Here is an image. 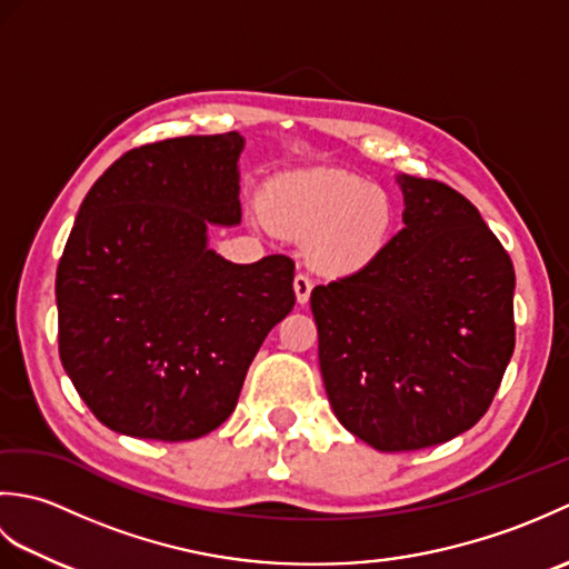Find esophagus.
Masks as SVG:
<instances>
[{"instance_id":"1","label":"esophagus","mask_w":569,"mask_h":569,"mask_svg":"<svg viewBox=\"0 0 569 569\" xmlns=\"http://www.w3.org/2000/svg\"><path fill=\"white\" fill-rule=\"evenodd\" d=\"M293 288H296L298 303H308V300H310V291H312V278H310V273L300 271V273L296 276Z\"/></svg>"}]
</instances>
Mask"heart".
Instances as JSON below:
<instances>
[{
  "mask_svg": "<svg viewBox=\"0 0 569 569\" xmlns=\"http://www.w3.org/2000/svg\"><path fill=\"white\" fill-rule=\"evenodd\" d=\"M269 222L286 234L316 237L312 251L330 269H359L386 244L393 222L389 192L342 168H310L271 180Z\"/></svg>",
  "mask_w": 569,
  "mask_h": 569,
  "instance_id": "obj_1",
  "label": "heart"
}]
</instances>
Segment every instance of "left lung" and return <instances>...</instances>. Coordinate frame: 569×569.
Here are the masks:
<instances>
[{
	"mask_svg": "<svg viewBox=\"0 0 569 569\" xmlns=\"http://www.w3.org/2000/svg\"><path fill=\"white\" fill-rule=\"evenodd\" d=\"M401 188V232L361 269L310 293L335 416L381 452L469 430L516 347L509 251L462 192L416 176Z\"/></svg>",
	"mask_w": 569,
	"mask_h": 569,
	"instance_id": "8db88e82",
	"label": "left lung"
}]
</instances>
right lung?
Wrapping results in <instances>:
<instances>
[{
  "mask_svg": "<svg viewBox=\"0 0 569 569\" xmlns=\"http://www.w3.org/2000/svg\"><path fill=\"white\" fill-rule=\"evenodd\" d=\"M237 131L127 151L94 180L56 271L58 352L102 426L180 442L232 416L251 359L296 306L293 259L232 263L208 224L241 220Z\"/></svg>",
  "mask_w": 569,
  "mask_h": 569,
  "instance_id": "1",
  "label": "right lung"
}]
</instances>
